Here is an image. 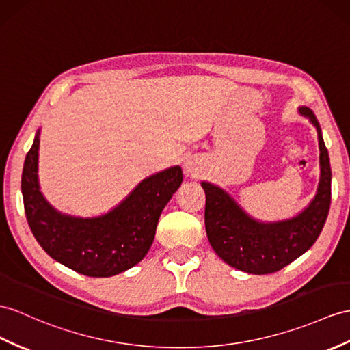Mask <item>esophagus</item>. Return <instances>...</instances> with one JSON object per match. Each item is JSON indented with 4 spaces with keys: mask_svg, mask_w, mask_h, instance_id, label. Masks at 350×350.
<instances>
[{
    "mask_svg": "<svg viewBox=\"0 0 350 350\" xmlns=\"http://www.w3.org/2000/svg\"><path fill=\"white\" fill-rule=\"evenodd\" d=\"M184 172L187 176H198L200 174V166L194 159H189L184 163Z\"/></svg>",
    "mask_w": 350,
    "mask_h": 350,
    "instance_id": "1",
    "label": "esophagus"
}]
</instances>
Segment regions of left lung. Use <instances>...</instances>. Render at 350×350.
Listing matches in <instances>:
<instances>
[{
  "label": "left lung",
  "mask_w": 350,
  "mask_h": 350,
  "mask_svg": "<svg viewBox=\"0 0 350 350\" xmlns=\"http://www.w3.org/2000/svg\"><path fill=\"white\" fill-rule=\"evenodd\" d=\"M298 113L317 127L321 176L310 203L297 215L280 221L251 217L219 185L202 181L206 194L204 227L212 250L228 266L251 275H267L284 269L317 242L331 203V166L317 116L308 107Z\"/></svg>",
  "instance_id": "1"
}]
</instances>
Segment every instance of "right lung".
<instances>
[{"mask_svg":"<svg viewBox=\"0 0 350 350\" xmlns=\"http://www.w3.org/2000/svg\"><path fill=\"white\" fill-rule=\"evenodd\" d=\"M40 129L25 159L22 196L31 232L50 257L77 273L109 278L136 266L154 241L161 211L183 183L172 166L152 174L116 206L96 217H77L52 206L40 190Z\"/></svg>","mask_w":350,"mask_h":350,"instance_id":"add662e5","label":"right lung"}]
</instances>
